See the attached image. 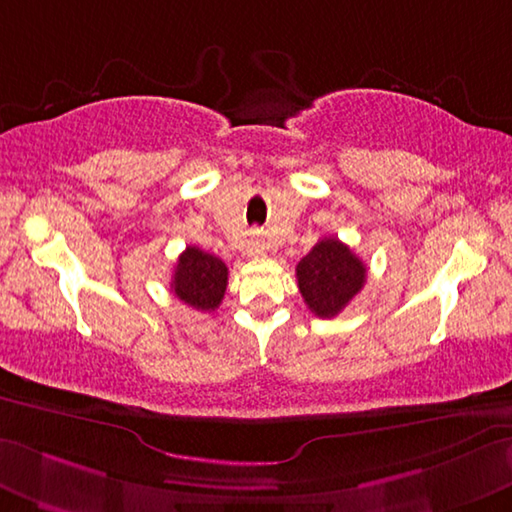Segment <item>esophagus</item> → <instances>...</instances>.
<instances>
[{
	"label": "esophagus",
	"mask_w": 512,
	"mask_h": 512,
	"mask_svg": "<svg viewBox=\"0 0 512 512\" xmlns=\"http://www.w3.org/2000/svg\"><path fill=\"white\" fill-rule=\"evenodd\" d=\"M251 255H264V244H261V240H251Z\"/></svg>",
	"instance_id": "obj_1"
}]
</instances>
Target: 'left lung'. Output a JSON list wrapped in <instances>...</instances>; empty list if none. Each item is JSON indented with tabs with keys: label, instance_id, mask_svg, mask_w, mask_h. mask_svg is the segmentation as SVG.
<instances>
[{
	"label": "left lung",
	"instance_id": "8db88e82",
	"mask_svg": "<svg viewBox=\"0 0 512 512\" xmlns=\"http://www.w3.org/2000/svg\"><path fill=\"white\" fill-rule=\"evenodd\" d=\"M296 279L310 312L334 318L364 288L366 266L338 237H325L299 261Z\"/></svg>",
	"mask_w": 512,
	"mask_h": 512
}]
</instances>
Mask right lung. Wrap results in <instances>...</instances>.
I'll return each mask as SVG.
<instances>
[{"mask_svg":"<svg viewBox=\"0 0 512 512\" xmlns=\"http://www.w3.org/2000/svg\"><path fill=\"white\" fill-rule=\"evenodd\" d=\"M229 281V268L216 255L187 246L176 261L172 292L185 305L200 312H213L224 299Z\"/></svg>","mask_w":512,"mask_h":512,"instance_id":"add662e5","label":"right lung"}]
</instances>
